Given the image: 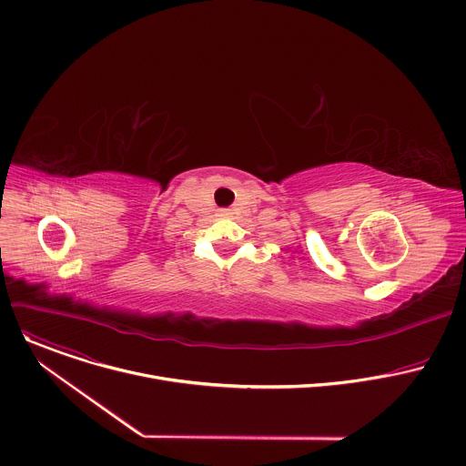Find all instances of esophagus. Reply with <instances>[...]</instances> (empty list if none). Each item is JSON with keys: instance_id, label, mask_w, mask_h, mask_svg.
<instances>
[{"instance_id": "obj_1", "label": "esophagus", "mask_w": 466, "mask_h": 466, "mask_svg": "<svg viewBox=\"0 0 466 466\" xmlns=\"http://www.w3.org/2000/svg\"><path fill=\"white\" fill-rule=\"evenodd\" d=\"M219 214L223 216V218H228L230 216V210H227V208H223V210H219Z\"/></svg>"}]
</instances>
